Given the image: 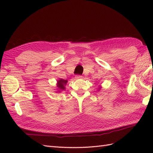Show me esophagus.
I'll use <instances>...</instances> for the list:
<instances>
[{
	"instance_id": "obj_1",
	"label": "esophagus",
	"mask_w": 153,
	"mask_h": 153,
	"mask_svg": "<svg viewBox=\"0 0 153 153\" xmlns=\"http://www.w3.org/2000/svg\"><path fill=\"white\" fill-rule=\"evenodd\" d=\"M75 78L78 79H82V76H80V75H77V76H76V77H75Z\"/></svg>"
}]
</instances>
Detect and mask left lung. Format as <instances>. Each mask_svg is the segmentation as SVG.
Listing matches in <instances>:
<instances>
[{"mask_svg": "<svg viewBox=\"0 0 153 153\" xmlns=\"http://www.w3.org/2000/svg\"><path fill=\"white\" fill-rule=\"evenodd\" d=\"M100 89H101V86H99V90H100Z\"/></svg>", "mask_w": 153, "mask_h": 153, "instance_id": "8db88e82", "label": "left lung"}]
</instances>
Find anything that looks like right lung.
Wrapping results in <instances>:
<instances>
[{
    "instance_id": "1",
    "label": "right lung",
    "mask_w": 153,
    "mask_h": 153,
    "mask_svg": "<svg viewBox=\"0 0 153 153\" xmlns=\"http://www.w3.org/2000/svg\"><path fill=\"white\" fill-rule=\"evenodd\" d=\"M68 82V80L66 79H60L57 81V89H58V92H61L62 91H63L65 89V85H66V83Z\"/></svg>"
}]
</instances>
